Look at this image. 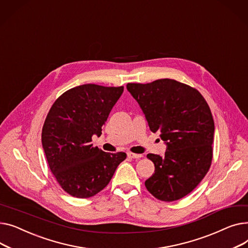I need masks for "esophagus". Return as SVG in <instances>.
I'll return each instance as SVG.
<instances>
[{
  "label": "esophagus",
  "instance_id": "obj_1",
  "mask_svg": "<svg viewBox=\"0 0 248 248\" xmlns=\"http://www.w3.org/2000/svg\"><path fill=\"white\" fill-rule=\"evenodd\" d=\"M127 156L129 158H133V159H139V158H142L143 156L141 154H135V153H131V152H128L127 153Z\"/></svg>",
  "mask_w": 248,
  "mask_h": 248
}]
</instances>
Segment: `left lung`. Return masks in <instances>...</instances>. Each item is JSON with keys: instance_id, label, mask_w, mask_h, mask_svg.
<instances>
[{"instance_id": "left-lung-1", "label": "left lung", "mask_w": 248, "mask_h": 248, "mask_svg": "<svg viewBox=\"0 0 248 248\" xmlns=\"http://www.w3.org/2000/svg\"><path fill=\"white\" fill-rule=\"evenodd\" d=\"M152 132H160L164 156L147 154L153 175L145 181L157 199L175 201L200 183L212 160L214 121L205 99L194 88L172 79L128 83Z\"/></svg>"}]
</instances>
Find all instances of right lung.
I'll use <instances>...</instances> for the list:
<instances>
[{
  "mask_svg": "<svg viewBox=\"0 0 248 248\" xmlns=\"http://www.w3.org/2000/svg\"><path fill=\"white\" fill-rule=\"evenodd\" d=\"M121 87L85 84L72 88L51 107L42 130L49 167L70 195L88 198L108 185L126 153L93 147L92 136L102 127L123 93Z\"/></svg>",
  "mask_w": 248,
  "mask_h": 248,
  "instance_id": "add662e5",
  "label": "right lung"
}]
</instances>
